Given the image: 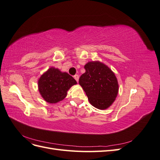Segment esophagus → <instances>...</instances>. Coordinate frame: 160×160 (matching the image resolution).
Here are the masks:
<instances>
[{
    "instance_id": "obj_1",
    "label": "esophagus",
    "mask_w": 160,
    "mask_h": 160,
    "mask_svg": "<svg viewBox=\"0 0 160 160\" xmlns=\"http://www.w3.org/2000/svg\"><path fill=\"white\" fill-rule=\"evenodd\" d=\"M79 75H74V79L77 81V83H78V81H79Z\"/></svg>"
}]
</instances>
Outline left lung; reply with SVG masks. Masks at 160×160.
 <instances>
[{"label": "left lung", "mask_w": 160, "mask_h": 160, "mask_svg": "<svg viewBox=\"0 0 160 160\" xmlns=\"http://www.w3.org/2000/svg\"><path fill=\"white\" fill-rule=\"evenodd\" d=\"M84 68L79 83L88 96L89 103L99 109H108L118 95V79L109 67L99 61H91Z\"/></svg>", "instance_id": "8db88e82"}]
</instances>
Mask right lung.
I'll use <instances>...</instances> for the list:
<instances>
[{
    "mask_svg": "<svg viewBox=\"0 0 160 160\" xmlns=\"http://www.w3.org/2000/svg\"><path fill=\"white\" fill-rule=\"evenodd\" d=\"M77 81L66 72L51 67L38 81V91L42 98L49 103H56L65 98L68 91Z\"/></svg>",
    "mask_w": 160,
    "mask_h": 160,
    "instance_id": "obj_1",
    "label": "right lung"
}]
</instances>
